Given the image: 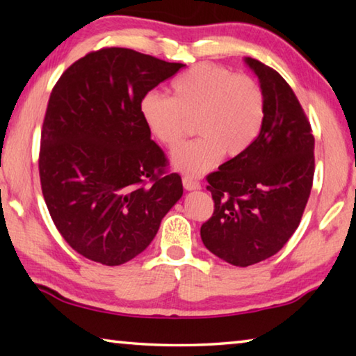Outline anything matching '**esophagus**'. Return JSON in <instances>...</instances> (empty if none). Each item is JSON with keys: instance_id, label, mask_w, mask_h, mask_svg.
Listing matches in <instances>:
<instances>
[{"instance_id": "1", "label": "esophagus", "mask_w": 356, "mask_h": 356, "mask_svg": "<svg viewBox=\"0 0 356 356\" xmlns=\"http://www.w3.org/2000/svg\"><path fill=\"white\" fill-rule=\"evenodd\" d=\"M182 184H184V188L193 191V190H200L201 188V184L197 182V180L191 179V177H184L182 179Z\"/></svg>"}]
</instances>
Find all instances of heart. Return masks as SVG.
I'll return each instance as SVG.
<instances>
[{
  "label": "heart",
  "instance_id": "1",
  "mask_svg": "<svg viewBox=\"0 0 356 356\" xmlns=\"http://www.w3.org/2000/svg\"><path fill=\"white\" fill-rule=\"evenodd\" d=\"M171 92V99L147 92L140 113L150 135L171 150L182 144L186 120H195L200 138L176 150L171 159L174 170L186 176H201L218 163L221 155H242L262 129L265 95L251 76L201 63L179 75Z\"/></svg>",
  "mask_w": 356,
  "mask_h": 356
}]
</instances>
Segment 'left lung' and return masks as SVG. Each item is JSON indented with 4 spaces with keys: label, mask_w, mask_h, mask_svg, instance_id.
<instances>
[{
    "label": "left lung",
    "mask_w": 356,
    "mask_h": 356,
    "mask_svg": "<svg viewBox=\"0 0 356 356\" xmlns=\"http://www.w3.org/2000/svg\"><path fill=\"white\" fill-rule=\"evenodd\" d=\"M265 118L254 143L207 176L213 215L201 226L206 248L248 267L276 254L298 227L314 177V136L297 95L278 72L252 58Z\"/></svg>",
    "instance_id": "8db88e82"
}]
</instances>
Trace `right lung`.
<instances>
[{
    "instance_id": "right-lung-1",
    "label": "right lung",
    "mask_w": 356,
    "mask_h": 356,
    "mask_svg": "<svg viewBox=\"0 0 356 356\" xmlns=\"http://www.w3.org/2000/svg\"><path fill=\"white\" fill-rule=\"evenodd\" d=\"M185 64L102 48L64 72L48 100L39 176L53 222L72 248L104 265L131 261L184 195L150 140L141 99Z\"/></svg>"
}]
</instances>
